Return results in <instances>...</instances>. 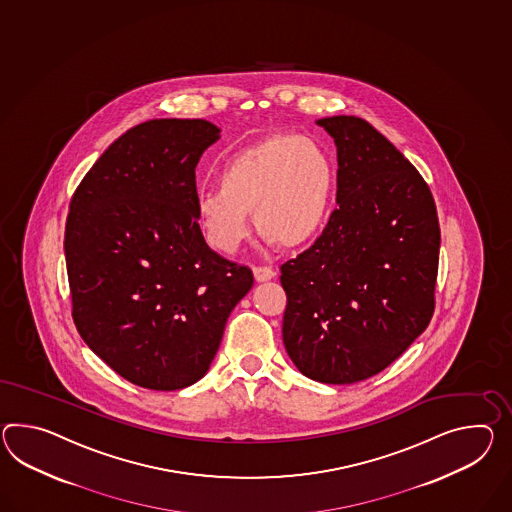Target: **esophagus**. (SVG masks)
Returning a JSON list of instances; mask_svg holds the SVG:
<instances>
[{
	"mask_svg": "<svg viewBox=\"0 0 512 512\" xmlns=\"http://www.w3.org/2000/svg\"><path fill=\"white\" fill-rule=\"evenodd\" d=\"M253 275H255V281L264 283V281L274 279L275 272L270 266H255V268H253Z\"/></svg>",
	"mask_w": 512,
	"mask_h": 512,
	"instance_id": "esophagus-1",
	"label": "esophagus"
}]
</instances>
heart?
I'll return each mask as SVG.
<instances>
[{"label":"heart","instance_id":"b5f03b06","mask_svg":"<svg viewBox=\"0 0 512 512\" xmlns=\"http://www.w3.org/2000/svg\"><path fill=\"white\" fill-rule=\"evenodd\" d=\"M331 155L311 138L270 135L233 153L220 185L201 190L196 218L207 244L235 253L253 222L268 242L298 248L324 227L335 200Z\"/></svg>","mask_w":512,"mask_h":512}]
</instances>
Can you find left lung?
<instances>
[{
	"label": "left lung",
	"mask_w": 512,
	"mask_h": 512,
	"mask_svg": "<svg viewBox=\"0 0 512 512\" xmlns=\"http://www.w3.org/2000/svg\"><path fill=\"white\" fill-rule=\"evenodd\" d=\"M337 146V203L281 266L283 342L301 374L349 385L385 370L435 311L440 227L422 175L357 116L316 120Z\"/></svg>",
	"instance_id": "1"
}]
</instances>
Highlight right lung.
I'll return each instance as SVG.
<instances>
[{
  "label": "right lung",
  "instance_id": "add662e5",
  "mask_svg": "<svg viewBox=\"0 0 512 512\" xmlns=\"http://www.w3.org/2000/svg\"><path fill=\"white\" fill-rule=\"evenodd\" d=\"M220 138L207 120L135 125L75 190L64 233L81 338L138 387L179 390L207 374L250 268L207 246L196 166Z\"/></svg>",
  "mask_w": 512,
  "mask_h": 512
}]
</instances>
